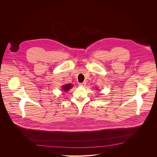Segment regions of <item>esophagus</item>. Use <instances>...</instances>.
Listing matches in <instances>:
<instances>
[{
  "label": "esophagus",
  "instance_id": "obj_1",
  "mask_svg": "<svg viewBox=\"0 0 157 157\" xmlns=\"http://www.w3.org/2000/svg\"><path fill=\"white\" fill-rule=\"evenodd\" d=\"M80 86H85V85H86V83L85 82H83V83H80V85H79Z\"/></svg>",
  "mask_w": 157,
  "mask_h": 157
}]
</instances>
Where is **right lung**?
Masks as SVG:
<instances>
[{"instance_id":"obj_1","label":"right lung","mask_w":157,"mask_h":157,"mask_svg":"<svg viewBox=\"0 0 157 157\" xmlns=\"http://www.w3.org/2000/svg\"><path fill=\"white\" fill-rule=\"evenodd\" d=\"M72 85L71 84H67V85H64L63 87H62V90H65V92L66 91H67V90H70L71 88H72Z\"/></svg>"}]
</instances>
